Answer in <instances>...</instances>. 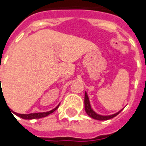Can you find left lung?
Masks as SVG:
<instances>
[{
  "mask_svg": "<svg viewBox=\"0 0 146 146\" xmlns=\"http://www.w3.org/2000/svg\"><path fill=\"white\" fill-rule=\"evenodd\" d=\"M84 106H85V111L86 114H87L90 117L93 118L94 119L97 120H108L112 119V118L115 117L119 114V113L122 111L123 109H122L121 110H119L117 113H114V114H112V115H100V114H98L96 113L93 110V108L91 107L90 102V100H89V96L87 95V93L85 92V97H84Z\"/></svg>",
  "mask_w": 146,
  "mask_h": 146,
  "instance_id": "8db88e82",
  "label": "left lung"
}]
</instances>
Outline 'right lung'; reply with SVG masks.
<instances>
[{
    "mask_svg": "<svg viewBox=\"0 0 146 146\" xmlns=\"http://www.w3.org/2000/svg\"><path fill=\"white\" fill-rule=\"evenodd\" d=\"M1 79V78H0ZM59 104L58 106H56L54 109L53 110H50V111H47V112H43V113H30V114H20V113H17L15 112H13V113L18 117H21L24 119H40V118L46 117L48 115L53 113L54 111H55L57 108L59 107Z\"/></svg>",
    "mask_w": 146,
    "mask_h": 146,
    "instance_id": "add662e5",
    "label": "right lung"
}]
</instances>
